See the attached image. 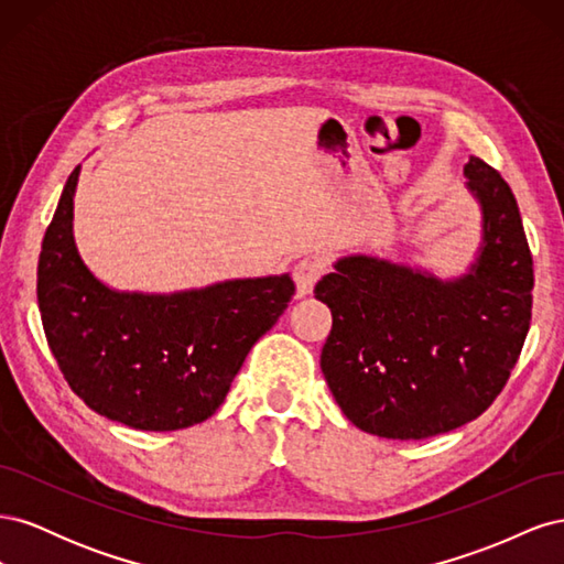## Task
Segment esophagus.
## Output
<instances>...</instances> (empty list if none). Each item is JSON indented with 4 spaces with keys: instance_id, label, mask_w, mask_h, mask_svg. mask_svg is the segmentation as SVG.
I'll return each instance as SVG.
<instances>
[{
    "instance_id": "obj_1",
    "label": "esophagus",
    "mask_w": 564,
    "mask_h": 564,
    "mask_svg": "<svg viewBox=\"0 0 564 564\" xmlns=\"http://www.w3.org/2000/svg\"><path fill=\"white\" fill-rule=\"evenodd\" d=\"M322 272H324V261L319 259V256H303L301 261L294 263L292 275L296 282L299 296H305L313 292V286L322 278Z\"/></svg>"
}]
</instances>
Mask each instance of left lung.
I'll use <instances>...</instances> for the list:
<instances>
[{
  "label": "left lung",
  "instance_id": "1",
  "mask_svg": "<svg viewBox=\"0 0 564 564\" xmlns=\"http://www.w3.org/2000/svg\"><path fill=\"white\" fill-rule=\"evenodd\" d=\"M482 209L466 275L355 253L315 286L332 311L319 367L340 412L388 440H423L480 416L503 390L532 319L534 268L513 191L480 158L464 166Z\"/></svg>",
  "mask_w": 564,
  "mask_h": 564
}]
</instances>
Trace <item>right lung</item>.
<instances>
[{"instance_id":"add662e5","label":"right lung","mask_w":564,"mask_h":564,"mask_svg":"<svg viewBox=\"0 0 564 564\" xmlns=\"http://www.w3.org/2000/svg\"><path fill=\"white\" fill-rule=\"evenodd\" d=\"M79 166L46 228L37 303L48 348L75 395L135 431H178L224 404L251 346L286 311L289 275L226 280L174 294L117 292L84 265L73 235Z\"/></svg>"}]
</instances>
